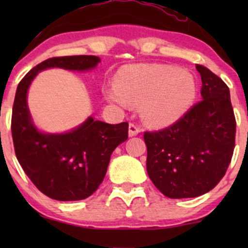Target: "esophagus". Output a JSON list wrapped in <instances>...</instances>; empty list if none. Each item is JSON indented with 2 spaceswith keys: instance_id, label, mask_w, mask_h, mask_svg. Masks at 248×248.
Segmentation results:
<instances>
[{
  "instance_id": "obj_1",
  "label": "esophagus",
  "mask_w": 248,
  "mask_h": 248,
  "mask_svg": "<svg viewBox=\"0 0 248 248\" xmlns=\"http://www.w3.org/2000/svg\"><path fill=\"white\" fill-rule=\"evenodd\" d=\"M140 132H141V128L139 127L138 124H129V129H128V134H129L130 138H132V136H136Z\"/></svg>"
}]
</instances>
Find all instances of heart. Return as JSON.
Returning a JSON list of instances; mask_svg holds the SVG:
<instances>
[{
    "mask_svg": "<svg viewBox=\"0 0 248 248\" xmlns=\"http://www.w3.org/2000/svg\"><path fill=\"white\" fill-rule=\"evenodd\" d=\"M113 104L127 108L141 105L147 124L161 128L182 118L196 96L192 76L167 65H129L119 71L116 85L105 88Z\"/></svg>",
    "mask_w": 248,
    "mask_h": 248,
    "instance_id": "obj_1",
    "label": "heart"
}]
</instances>
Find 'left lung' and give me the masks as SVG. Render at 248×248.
I'll return each mask as SVG.
<instances>
[{"label":"left lung","instance_id":"left-lung-1","mask_svg":"<svg viewBox=\"0 0 248 248\" xmlns=\"http://www.w3.org/2000/svg\"><path fill=\"white\" fill-rule=\"evenodd\" d=\"M202 100L158 132H146L147 172L169 198L209 192L224 177L235 143V118L227 85L203 65Z\"/></svg>","mask_w":248,"mask_h":248}]
</instances>
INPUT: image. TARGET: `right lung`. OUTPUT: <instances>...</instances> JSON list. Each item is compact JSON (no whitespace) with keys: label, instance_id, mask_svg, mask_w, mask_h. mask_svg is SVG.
<instances>
[{"label":"right lung","instance_id":"obj_1","mask_svg":"<svg viewBox=\"0 0 248 248\" xmlns=\"http://www.w3.org/2000/svg\"><path fill=\"white\" fill-rule=\"evenodd\" d=\"M98 62L96 56L53 57L30 70L17 86L11 118L16 157L37 189L56 201H80L98 189L113 150L128 139V124H109L90 116L67 133H43L31 119L28 90L43 70L90 71Z\"/></svg>","mask_w":248,"mask_h":248}]
</instances>
